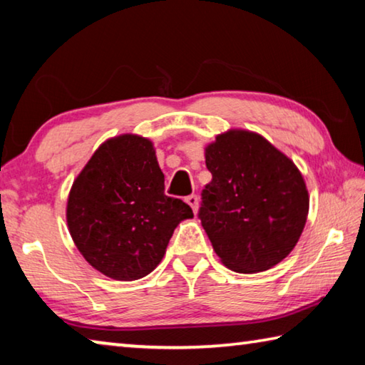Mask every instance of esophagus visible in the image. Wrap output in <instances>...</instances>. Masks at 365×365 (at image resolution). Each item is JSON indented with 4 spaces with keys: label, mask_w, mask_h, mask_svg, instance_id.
I'll return each mask as SVG.
<instances>
[{
    "label": "esophagus",
    "mask_w": 365,
    "mask_h": 365,
    "mask_svg": "<svg viewBox=\"0 0 365 365\" xmlns=\"http://www.w3.org/2000/svg\"><path fill=\"white\" fill-rule=\"evenodd\" d=\"M185 201H187L188 205L191 206V209H193V212H196V211H197V205H200V200H197V196H196V195H190V196H187V197H185Z\"/></svg>",
    "instance_id": "1"
}]
</instances>
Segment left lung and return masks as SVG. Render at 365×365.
<instances>
[{"label": "left lung", "mask_w": 365, "mask_h": 365, "mask_svg": "<svg viewBox=\"0 0 365 365\" xmlns=\"http://www.w3.org/2000/svg\"><path fill=\"white\" fill-rule=\"evenodd\" d=\"M212 174L197 211L212 248L228 269L262 272L298 243L309 212L301 172L261 135L230 130L206 148Z\"/></svg>", "instance_id": "1"}]
</instances>
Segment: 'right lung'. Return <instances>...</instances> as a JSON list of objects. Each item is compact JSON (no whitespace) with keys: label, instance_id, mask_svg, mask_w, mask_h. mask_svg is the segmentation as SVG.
Here are the masks:
<instances>
[{"label":"right lung","instance_id":"obj_1","mask_svg":"<svg viewBox=\"0 0 365 365\" xmlns=\"http://www.w3.org/2000/svg\"><path fill=\"white\" fill-rule=\"evenodd\" d=\"M191 207L164 193L150 140L122 135L98 148L72 185L67 225L82 256L114 280L156 269L178 222Z\"/></svg>","mask_w":365,"mask_h":365}]
</instances>
